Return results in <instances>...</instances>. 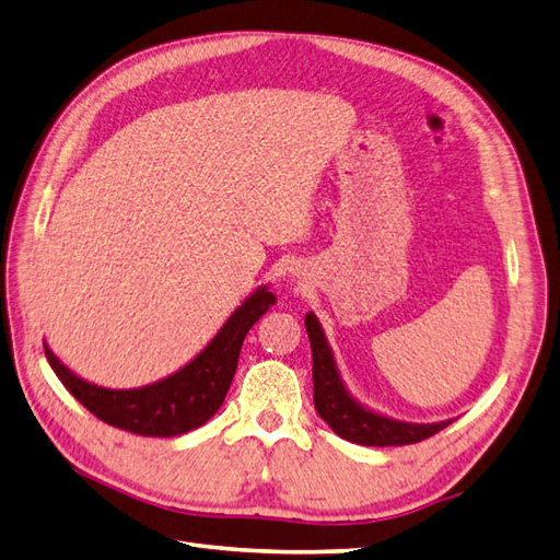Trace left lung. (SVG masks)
<instances>
[{"label": "left lung", "mask_w": 560, "mask_h": 560, "mask_svg": "<svg viewBox=\"0 0 560 560\" xmlns=\"http://www.w3.org/2000/svg\"><path fill=\"white\" fill-rule=\"evenodd\" d=\"M305 328L312 346V381H314V407L319 417L334 428L342 440L366 447H397V444H413L447 428L450 421L438 423H409L397 421L374 409L357 402L352 393L340 378L336 357L328 346L324 328L314 312L305 314Z\"/></svg>", "instance_id": "obj_1"}]
</instances>
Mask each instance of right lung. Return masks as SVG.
<instances>
[{"mask_svg": "<svg viewBox=\"0 0 560 560\" xmlns=\"http://www.w3.org/2000/svg\"><path fill=\"white\" fill-rule=\"evenodd\" d=\"M277 303L269 285H260L232 312L214 338L189 364L141 388H102L73 374L45 342L54 374L82 407L104 423L147 438H175L203 425L224 402L236 374L243 338Z\"/></svg>", "mask_w": 560, "mask_h": 560, "instance_id": "obj_1", "label": "right lung"}]
</instances>
